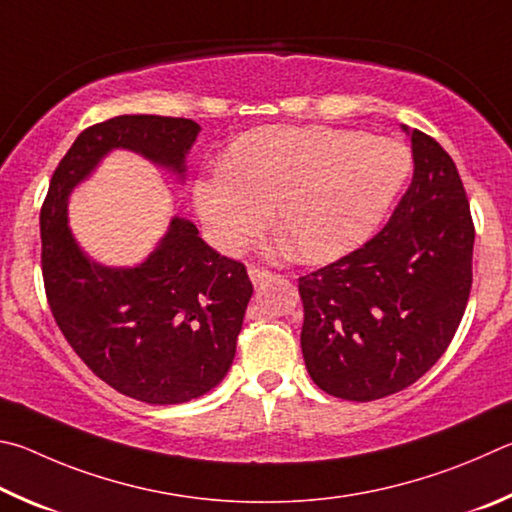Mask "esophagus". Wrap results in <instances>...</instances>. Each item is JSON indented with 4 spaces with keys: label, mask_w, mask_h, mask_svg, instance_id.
<instances>
[{
    "label": "esophagus",
    "mask_w": 512,
    "mask_h": 512,
    "mask_svg": "<svg viewBox=\"0 0 512 512\" xmlns=\"http://www.w3.org/2000/svg\"><path fill=\"white\" fill-rule=\"evenodd\" d=\"M247 274H249V279H251V283H254V285H261L267 279H272V272L263 270V267H249Z\"/></svg>",
    "instance_id": "1"
}]
</instances>
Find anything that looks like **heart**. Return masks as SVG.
Wrapping results in <instances>:
<instances>
[{"instance_id": "obj_1", "label": "heart", "mask_w": 512, "mask_h": 512, "mask_svg": "<svg viewBox=\"0 0 512 512\" xmlns=\"http://www.w3.org/2000/svg\"><path fill=\"white\" fill-rule=\"evenodd\" d=\"M411 170L407 146L324 125H270L231 143L220 168L195 179L211 245L240 254L272 220L301 263H330L380 227Z\"/></svg>"}]
</instances>
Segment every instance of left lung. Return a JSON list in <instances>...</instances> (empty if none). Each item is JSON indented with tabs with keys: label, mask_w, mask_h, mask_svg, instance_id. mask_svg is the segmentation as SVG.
Listing matches in <instances>:
<instances>
[{
	"label": "left lung",
	"mask_w": 512,
	"mask_h": 512,
	"mask_svg": "<svg viewBox=\"0 0 512 512\" xmlns=\"http://www.w3.org/2000/svg\"><path fill=\"white\" fill-rule=\"evenodd\" d=\"M411 139L414 179L378 236L299 279L301 351L312 382L342 400L387 398L450 346L472 288L474 227L452 157Z\"/></svg>",
	"instance_id": "1"
}]
</instances>
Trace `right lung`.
Here are the masks:
<instances>
[{"instance_id":"right-lung-1","label":"right lung","mask_w":512,"mask_h":512,"mask_svg":"<svg viewBox=\"0 0 512 512\" xmlns=\"http://www.w3.org/2000/svg\"><path fill=\"white\" fill-rule=\"evenodd\" d=\"M191 119L123 114L78 134L51 177L40 213L44 290L76 355L123 396L182 405L229 373L251 299L245 265L220 256L195 224L173 215L137 265L94 261L69 227V197L114 150H130L186 179L200 134Z\"/></svg>"}]
</instances>
